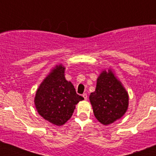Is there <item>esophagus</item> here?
I'll return each mask as SVG.
<instances>
[{"instance_id":"34e87169","label":"esophagus","mask_w":156,"mask_h":156,"mask_svg":"<svg viewBox=\"0 0 156 156\" xmlns=\"http://www.w3.org/2000/svg\"><path fill=\"white\" fill-rule=\"evenodd\" d=\"M83 98H84L85 100H87V94L86 93H84L83 94Z\"/></svg>"}]
</instances>
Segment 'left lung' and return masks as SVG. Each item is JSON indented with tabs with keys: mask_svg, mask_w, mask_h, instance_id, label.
<instances>
[{
	"mask_svg": "<svg viewBox=\"0 0 156 156\" xmlns=\"http://www.w3.org/2000/svg\"><path fill=\"white\" fill-rule=\"evenodd\" d=\"M89 100L95 118L105 126L122 118L129 107L127 90L111 68L105 69L99 74Z\"/></svg>",
	"mask_w": 156,
	"mask_h": 156,
	"instance_id": "obj_1",
	"label": "left lung"
}]
</instances>
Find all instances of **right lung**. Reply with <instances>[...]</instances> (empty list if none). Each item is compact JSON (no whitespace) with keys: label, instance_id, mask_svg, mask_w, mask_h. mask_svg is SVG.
Instances as JSON below:
<instances>
[{"label":"right lung","instance_id":"1","mask_svg":"<svg viewBox=\"0 0 156 156\" xmlns=\"http://www.w3.org/2000/svg\"><path fill=\"white\" fill-rule=\"evenodd\" d=\"M65 71L62 64L56 65L41 83L34 97L38 114L56 126L64 125L73 114L76 105L84 99L66 80Z\"/></svg>","mask_w":156,"mask_h":156}]
</instances>
